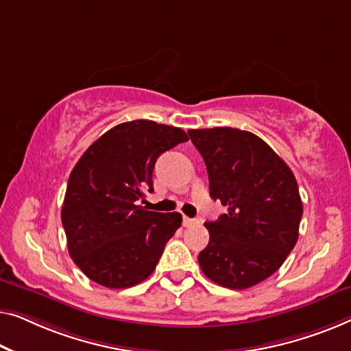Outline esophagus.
Listing matches in <instances>:
<instances>
[{
	"label": "esophagus",
	"mask_w": 351,
	"mask_h": 351,
	"mask_svg": "<svg viewBox=\"0 0 351 351\" xmlns=\"http://www.w3.org/2000/svg\"><path fill=\"white\" fill-rule=\"evenodd\" d=\"M197 223H199V221L192 219V218H187V216H184V218H182V226H184V227H191V226H194Z\"/></svg>",
	"instance_id": "1"
}]
</instances>
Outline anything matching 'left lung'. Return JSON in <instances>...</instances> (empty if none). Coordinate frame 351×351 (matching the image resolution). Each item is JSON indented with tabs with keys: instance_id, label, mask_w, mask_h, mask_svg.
Returning a JSON list of instances; mask_svg holds the SVG:
<instances>
[{
	"instance_id": "1",
	"label": "left lung",
	"mask_w": 351,
	"mask_h": 351,
	"mask_svg": "<svg viewBox=\"0 0 351 351\" xmlns=\"http://www.w3.org/2000/svg\"><path fill=\"white\" fill-rule=\"evenodd\" d=\"M187 133L205 160L211 199L227 206L205 223L210 241L199 254L202 272L224 288H251L275 274L298 241V181L254 133L230 127Z\"/></svg>"
}]
</instances>
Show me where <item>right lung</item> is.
I'll return each instance as SVG.
<instances>
[{"instance_id": "right-lung-1", "label": "right lung", "mask_w": 351, "mask_h": 351, "mask_svg": "<svg viewBox=\"0 0 351 351\" xmlns=\"http://www.w3.org/2000/svg\"><path fill=\"white\" fill-rule=\"evenodd\" d=\"M187 140L181 128L138 119L103 133L77 160L62 224L71 259L92 281L124 289L154 272L182 218L147 211L138 202L154 191L157 157Z\"/></svg>"}]
</instances>
